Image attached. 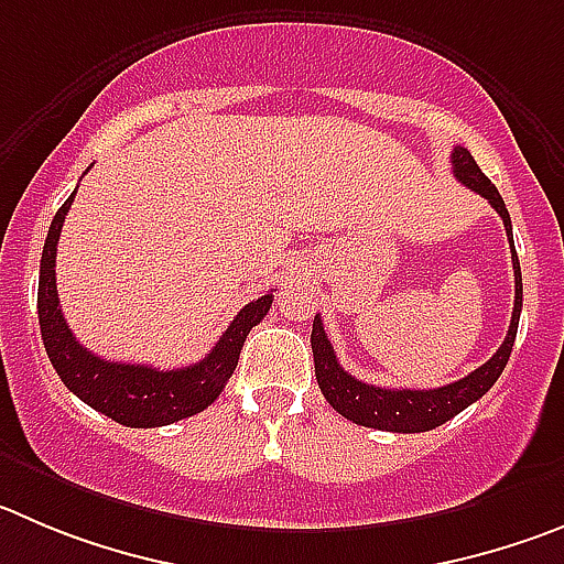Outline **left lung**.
<instances>
[{
    "mask_svg": "<svg viewBox=\"0 0 564 564\" xmlns=\"http://www.w3.org/2000/svg\"><path fill=\"white\" fill-rule=\"evenodd\" d=\"M451 163H454L456 181H462L467 188L481 194V197L501 214L503 228H507L514 270V308L507 339H503V345L498 347L492 359L484 361L478 370L459 378V381L445 383V387L436 389H387L372 387V383H365L356 376H350V372L339 365V359H336L334 347H330L328 336H325L323 319L314 317L312 354L317 383L319 389H323L325 401H328L341 417L354 420L356 425H367V429L378 431H394V434H420V431H431L436 429V425L448 423V420L456 417L462 409H467L470 403H476L481 394L489 392V387L501 378L503 367H507L509 361V354H512L520 323V306H523V278H520V261L512 241V219H509V210L507 205H503V197L498 194V188L489 183V177L484 175L481 170H478V163L473 161V155L465 147H454Z\"/></svg>",
    "mask_w": 564,
    "mask_h": 564,
    "instance_id": "left-lung-1",
    "label": "left lung"
}]
</instances>
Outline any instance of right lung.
Segmentation results:
<instances>
[{"mask_svg": "<svg viewBox=\"0 0 564 564\" xmlns=\"http://www.w3.org/2000/svg\"><path fill=\"white\" fill-rule=\"evenodd\" d=\"M75 203V194L57 208L55 219L46 234L44 252H41L39 275V323L46 356L72 392L102 412L105 417L130 429H158V425L177 423L183 417L203 412L217 401L228 378L239 365L241 345L252 325L264 319L272 306V294H261L247 303L234 323L228 325L219 341L203 361L181 370H155L147 365H122L105 361L80 345L66 325L61 312L55 286V252L61 241L63 219Z\"/></svg>", "mask_w": 564, "mask_h": 564, "instance_id": "add662e5", "label": "right lung"}]
</instances>
